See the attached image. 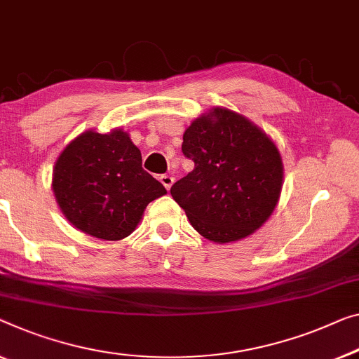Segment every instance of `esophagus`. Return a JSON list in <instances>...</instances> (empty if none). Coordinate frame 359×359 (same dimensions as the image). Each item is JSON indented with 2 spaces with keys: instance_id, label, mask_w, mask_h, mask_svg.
<instances>
[{
  "instance_id": "obj_1",
  "label": "esophagus",
  "mask_w": 359,
  "mask_h": 359,
  "mask_svg": "<svg viewBox=\"0 0 359 359\" xmlns=\"http://www.w3.org/2000/svg\"><path fill=\"white\" fill-rule=\"evenodd\" d=\"M159 180H161V184L165 187V190H169L174 184V177H170V175H161Z\"/></svg>"
}]
</instances>
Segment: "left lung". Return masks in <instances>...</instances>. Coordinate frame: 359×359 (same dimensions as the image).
<instances>
[{
  "label": "left lung",
  "instance_id": "8db88e82",
  "mask_svg": "<svg viewBox=\"0 0 359 359\" xmlns=\"http://www.w3.org/2000/svg\"><path fill=\"white\" fill-rule=\"evenodd\" d=\"M182 153L195 163L170 195L198 233L217 243L253 233L279 201L283 168L271 138L224 108L198 117L184 133Z\"/></svg>",
  "mask_w": 359,
  "mask_h": 359
}]
</instances>
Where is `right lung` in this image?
Segmentation results:
<instances>
[{"label": "right lung", "instance_id": "obj_1", "mask_svg": "<svg viewBox=\"0 0 359 359\" xmlns=\"http://www.w3.org/2000/svg\"><path fill=\"white\" fill-rule=\"evenodd\" d=\"M53 190L72 226L103 240L130 235L148 203L165 194L124 130H88L69 143L55 164Z\"/></svg>", "mask_w": 359, "mask_h": 359}]
</instances>
